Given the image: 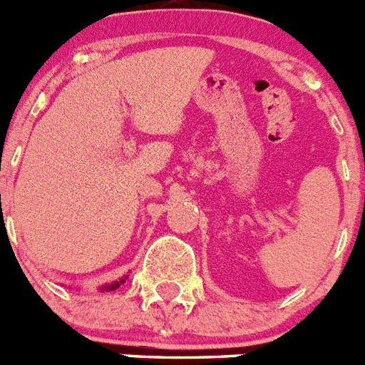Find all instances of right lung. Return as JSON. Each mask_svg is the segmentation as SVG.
Returning a JSON list of instances; mask_svg holds the SVG:
<instances>
[{"mask_svg":"<svg viewBox=\"0 0 365 365\" xmlns=\"http://www.w3.org/2000/svg\"><path fill=\"white\" fill-rule=\"evenodd\" d=\"M125 278H128V276H124V278H120V279H118V282L111 283V285H104V287H102V289H100V291H115V289H118V287H120L122 283L125 282Z\"/></svg>","mask_w":365,"mask_h":365,"instance_id":"obj_1","label":"right lung"}]
</instances>
